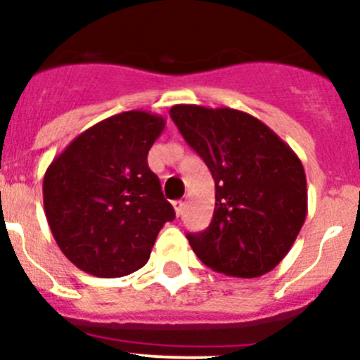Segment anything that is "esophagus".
<instances>
[{"label": "esophagus", "instance_id": "obj_1", "mask_svg": "<svg viewBox=\"0 0 360 360\" xmlns=\"http://www.w3.org/2000/svg\"><path fill=\"white\" fill-rule=\"evenodd\" d=\"M184 205H186V203H184L182 200H176V202H173V207H174V212H176V216H180L184 212Z\"/></svg>", "mask_w": 360, "mask_h": 360}]
</instances>
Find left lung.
<instances>
[{"label": "left lung", "instance_id": "1", "mask_svg": "<svg viewBox=\"0 0 360 360\" xmlns=\"http://www.w3.org/2000/svg\"><path fill=\"white\" fill-rule=\"evenodd\" d=\"M169 115L214 178L211 225L187 234L196 256L225 276L270 272L307 218V176L297 155L245 111L176 104Z\"/></svg>", "mask_w": 360, "mask_h": 360}]
</instances>
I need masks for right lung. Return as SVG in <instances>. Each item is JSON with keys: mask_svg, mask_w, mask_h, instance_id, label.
I'll list each match as a JSON object with an SVG mask.
<instances>
[{"mask_svg": "<svg viewBox=\"0 0 360 360\" xmlns=\"http://www.w3.org/2000/svg\"><path fill=\"white\" fill-rule=\"evenodd\" d=\"M165 119L131 110L75 136L43 180L44 214L59 249L82 272L122 278L148 263L174 209L148 153Z\"/></svg>", "mask_w": 360, "mask_h": 360, "instance_id": "1", "label": "right lung"}]
</instances>
